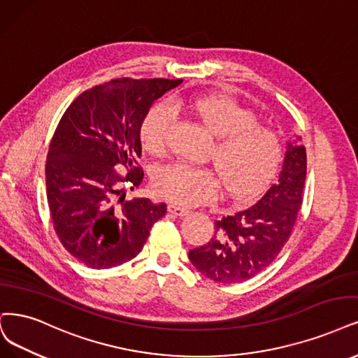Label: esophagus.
I'll return each instance as SVG.
<instances>
[{"instance_id": "34e87169", "label": "esophagus", "mask_w": 358, "mask_h": 358, "mask_svg": "<svg viewBox=\"0 0 358 358\" xmlns=\"http://www.w3.org/2000/svg\"><path fill=\"white\" fill-rule=\"evenodd\" d=\"M168 213L172 214V215H176V217H186L189 214V209L171 203V205H168Z\"/></svg>"}]
</instances>
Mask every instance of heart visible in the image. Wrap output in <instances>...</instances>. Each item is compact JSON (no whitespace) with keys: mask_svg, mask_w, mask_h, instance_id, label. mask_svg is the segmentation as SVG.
Here are the masks:
<instances>
[{"mask_svg":"<svg viewBox=\"0 0 358 358\" xmlns=\"http://www.w3.org/2000/svg\"><path fill=\"white\" fill-rule=\"evenodd\" d=\"M186 106L190 115L217 137L208 161L209 168L169 165L155 177V190L178 206H197L215 201L220 176L224 190L237 202H249L266 190L285 157L282 138L268 127L257 124L255 115L224 96H199L186 103H157L144 116L140 128L143 148L152 155L166 149L174 125V109ZM219 176L217 178L216 176Z\"/></svg>","mask_w":358,"mask_h":358,"instance_id":"b5f03b06","label":"heart"}]
</instances>
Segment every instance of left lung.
Segmentation results:
<instances>
[{
	"mask_svg": "<svg viewBox=\"0 0 358 358\" xmlns=\"http://www.w3.org/2000/svg\"><path fill=\"white\" fill-rule=\"evenodd\" d=\"M307 176L303 145L287 143L280 177L245 210L215 221V236L189 252L196 270L220 283H242L279 257L292 234Z\"/></svg>",
	"mask_w": 358,
	"mask_h": 358,
	"instance_id": "8db88e82",
	"label": "left lung"
}]
</instances>
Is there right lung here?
<instances>
[{"label":"right lung","mask_w":358,"mask_h":358,"mask_svg":"<svg viewBox=\"0 0 358 358\" xmlns=\"http://www.w3.org/2000/svg\"><path fill=\"white\" fill-rule=\"evenodd\" d=\"M182 79L119 78L79 94L51 138L45 164L52 226L64 249L90 268L136 258L165 203L125 199L144 172L140 128L155 100ZM127 170L121 175L117 169Z\"/></svg>","instance_id":"obj_1"}]
</instances>
